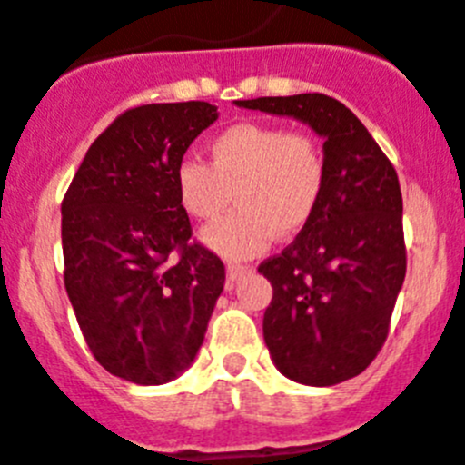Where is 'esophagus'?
Instances as JSON below:
<instances>
[{"instance_id": "34e87169", "label": "esophagus", "mask_w": 465, "mask_h": 465, "mask_svg": "<svg viewBox=\"0 0 465 465\" xmlns=\"http://www.w3.org/2000/svg\"><path fill=\"white\" fill-rule=\"evenodd\" d=\"M247 272H252V265H242V263H227V279L229 282H238L241 277H245Z\"/></svg>"}]
</instances>
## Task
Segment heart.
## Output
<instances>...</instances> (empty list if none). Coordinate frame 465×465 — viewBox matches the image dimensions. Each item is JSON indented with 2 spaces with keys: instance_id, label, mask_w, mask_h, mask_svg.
Listing matches in <instances>:
<instances>
[{
  "instance_id": "heart-1",
  "label": "heart",
  "mask_w": 465,
  "mask_h": 465,
  "mask_svg": "<svg viewBox=\"0 0 465 465\" xmlns=\"http://www.w3.org/2000/svg\"><path fill=\"white\" fill-rule=\"evenodd\" d=\"M211 161L186 156L174 170L177 200L193 220H213L232 202L238 209L202 232L224 259L268 250L274 233L302 232L318 211L329 170L322 145L283 124L241 123L211 141Z\"/></svg>"
}]
</instances>
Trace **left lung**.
<instances>
[{
	"instance_id": "8db88e82",
	"label": "left lung",
	"mask_w": 465,
	"mask_h": 465,
	"mask_svg": "<svg viewBox=\"0 0 465 465\" xmlns=\"http://www.w3.org/2000/svg\"><path fill=\"white\" fill-rule=\"evenodd\" d=\"M236 106L295 118L324 141L329 179L318 211L282 254L259 265L272 283L263 338L279 372L297 384L352 380L386 342L407 274L398 173L361 120L327 94Z\"/></svg>"
}]
</instances>
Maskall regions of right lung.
<instances>
[{
  "label": "right lung",
  "mask_w": 465,
  "mask_h": 465,
  "mask_svg": "<svg viewBox=\"0 0 465 465\" xmlns=\"http://www.w3.org/2000/svg\"><path fill=\"white\" fill-rule=\"evenodd\" d=\"M218 120L209 102L124 111L85 152L61 204L65 291L99 366L141 386L182 375L204 342L224 265L191 241L174 170Z\"/></svg>",
  "instance_id": "add662e5"
}]
</instances>
